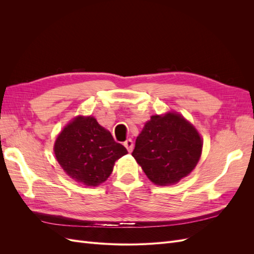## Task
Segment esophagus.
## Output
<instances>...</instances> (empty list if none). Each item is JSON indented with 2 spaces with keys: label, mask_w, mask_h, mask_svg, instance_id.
<instances>
[{
  "label": "esophagus",
  "mask_w": 254,
  "mask_h": 254,
  "mask_svg": "<svg viewBox=\"0 0 254 254\" xmlns=\"http://www.w3.org/2000/svg\"><path fill=\"white\" fill-rule=\"evenodd\" d=\"M124 146L127 148V150H128L129 152H131V151H132V148H133V142H132V140L128 139L126 142H124Z\"/></svg>",
  "instance_id": "esophagus-1"
}]
</instances>
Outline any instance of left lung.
<instances>
[{
	"instance_id": "left-lung-1",
	"label": "left lung",
	"mask_w": 254,
	"mask_h": 254,
	"mask_svg": "<svg viewBox=\"0 0 254 254\" xmlns=\"http://www.w3.org/2000/svg\"><path fill=\"white\" fill-rule=\"evenodd\" d=\"M202 141L193 125L177 113L152 115L136 137L132 157L149 180L168 186L187 177L201 156Z\"/></svg>"
}]
</instances>
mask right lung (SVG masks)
Returning a JSON list of instances; mask_svg holds the SVG:
<instances>
[{"label":"right lung","mask_w":254,"mask_h":254,"mask_svg":"<svg viewBox=\"0 0 254 254\" xmlns=\"http://www.w3.org/2000/svg\"><path fill=\"white\" fill-rule=\"evenodd\" d=\"M54 151L64 171L88 187L106 181L115 161L128 153L93 117L74 119L58 135Z\"/></svg>","instance_id":"right-lung-1"}]
</instances>
